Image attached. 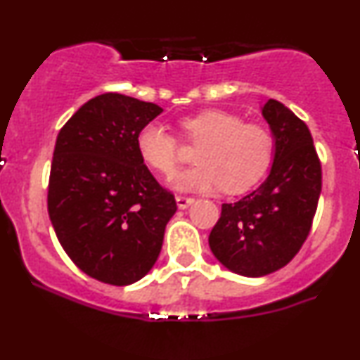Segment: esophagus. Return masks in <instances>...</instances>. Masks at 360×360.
<instances>
[{"instance_id": "34e87169", "label": "esophagus", "mask_w": 360, "mask_h": 360, "mask_svg": "<svg viewBox=\"0 0 360 360\" xmlns=\"http://www.w3.org/2000/svg\"><path fill=\"white\" fill-rule=\"evenodd\" d=\"M176 203L179 208H188L189 205L194 203V198L191 196H184V194H177L176 196Z\"/></svg>"}]
</instances>
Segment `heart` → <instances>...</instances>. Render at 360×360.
<instances>
[{"label": "heart", "instance_id": "1", "mask_svg": "<svg viewBox=\"0 0 360 360\" xmlns=\"http://www.w3.org/2000/svg\"><path fill=\"white\" fill-rule=\"evenodd\" d=\"M184 142L200 146L194 152L196 166L181 172L176 188L243 193L267 174L276 155V137L262 123H245L240 115L225 110H205L179 120ZM137 154L148 169L172 176L181 159V146L160 123H147L135 139Z\"/></svg>", "mask_w": 360, "mask_h": 360}]
</instances>
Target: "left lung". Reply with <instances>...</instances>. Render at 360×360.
<instances>
[{
    "label": "left lung",
    "instance_id": "obj_1",
    "mask_svg": "<svg viewBox=\"0 0 360 360\" xmlns=\"http://www.w3.org/2000/svg\"><path fill=\"white\" fill-rule=\"evenodd\" d=\"M264 118L276 137L271 174L237 203H223L210 247L223 266L250 278L281 269L311 230L321 191V162L307 123L269 100Z\"/></svg>",
    "mask_w": 360,
    "mask_h": 360
}]
</instances>
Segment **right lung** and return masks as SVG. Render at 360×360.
<instances>
[{
  "label": "right lung",
  "mask_w": 360,
  "mask_h": 360,
  "mask_svg": "<svg viewBox=\"0 0 360 360\" xmlns=\"http://www.w3.org/2000/svg\"><path fill=\"white\" fill-rule=\"evenodd\" d=\"M162 108L120 93L81 106L57 135L47 208L62 249L101 283L127 286L159 257L176 198L135 147L139 130Z\"/></svg>",
  "instance_id": "obj_1"
}]
</instances>
